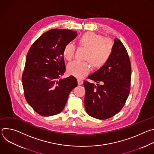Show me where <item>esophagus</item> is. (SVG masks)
Listing matches in <instances>:
<instances>
[{
	"mask_svg": "<svg viewBox=\"0 0 154 154\" xmlns=\"http://www.w3.org/2000/svg\"><path fill=\"white\" fill-rule=\"evenodd\" d=\"M77 83H78V85H81L83 84V81L82 80H80V79H77Z\"/></svg>",
	"mask_w": 154,
	"mask_h": 154,
	"instance_id": "34e87169",
	"label": "esophagus"
}]
</instances>
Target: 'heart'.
Returning a JSON list of instances; mask_svg holds the SVG:
<instances>
[{"instance_id":"1","label":"heart","mask_w":154,"mask_h":154,"mask_svg":"<svg viewBox=\"0 0 154 154\" xmlns=\"http://www.w3.org/2000/svg\"><path fill=\"white\" fill-rule=\"evenodd\" d=\"M80 46L87 49L85 59L88 60L95 68H100L104 65L110 57L113 43L111 40L103 38L100 35L93 32L85 33L79 41ZM75 46L72 42L65 45L63 54L68 61L71 60L75 54ZM91 71V66L88 61H74L70 63L67 68L68 74L77 78H82Z\"/></svg>"}]
</instances>
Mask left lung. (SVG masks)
<instances>
[{"label": "left lung", "mask_w": 154, "mask_h": 154, "mask_svg": "<svg viewBox=\"0 0 154 154\" xmlns=\"http://www.w3.org/2000/svg\"><path fill=\"white\" fill-rule=\"evenodd\" d=\"M88 78L97 84L87 81L83 83L86 113L101 120L117 114L128 96L131 80L130 61L119 39L115 38L112 54L106 63Z\"/></svg>", "instance_id": "left-lung-1"}]
</instances>
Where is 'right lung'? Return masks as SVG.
Returning a JSON list of instances; mask_svg holds the SVG:
<instances>
[{
  "label": "right lung",
  "mask_w": 154,
  "mask_h": 154,
  "mask_svg": "<svg viewBox=\"0 0 154 154\" xmlns=\"http://www.w3.org/2000/svg\"><path fill=\"white\" fill-rule=\"evenodd\" d=\"M77 36L75 31L52 29L41 35L30 48L22 82L26 99L39 115L62 112L68 96L77 86L74 76L61 79L66 71L63 49Z\"/></svg>",
  "instance_id": "obj_1"
}]
</instances>
